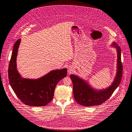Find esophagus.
<instances>
[{
  "label": "esophagus",
  "instance_id": "34e87169",
  "mask_svg": "<svg viewBox=\"0 0 132 132\" xmlns=\"http://www.w3.org/2000/svg\"><path fill=\"white\" fill-rule=\"evenodd\" d=\"M74 68L73 67L71 66V67H69V68L68 69V73H69V74H72V73H73L74 72Z\"/></svg>",
  "mask_w": 132,
  "mask_h": 132
}]
</instances>
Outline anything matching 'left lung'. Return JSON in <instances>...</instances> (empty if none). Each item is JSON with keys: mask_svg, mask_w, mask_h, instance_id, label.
I'll return each mask as SVG.
<instances>
[{"mask_svg": "<svg viewBox=\"0 0 132 132\" xmlns=\"http://www.w3.org/2000/svg\"><path fill=\"white\" fill-rule=\"evenodd\" d=\"M113 45L117 48V71L116 78L112 85L101 90H96L75 75H71L70 78L73 85V94L76 101L85 106L100 105L109 98L113 92L118 87L121 81L123 73V66L121 62V50L115 42Z\"/></svg>", "mask_w": 132, "mask_h": 132, "instance_id": "left-lung-1", "label": "left lung"}]
</instances>
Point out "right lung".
Masks as SVG:
<instances>
[{"label":"right lung","instance_id":"obj_1","mask_svg":"<svg viewBox=\"0 0 132 132\" xmlns=\"http://www.w3.org/2000/svg\"><path fill=\"white\" fill-rule=\"evenodd\" d=\"M21 39L14 45L8 68L10 85L19 100L27 105L44 106L52 100L57 84L67 76L66 68L55 70L36 80L22 78L16 68Z\"/></svg>","mask_w":132,"mask_h":132}]
</instances>
